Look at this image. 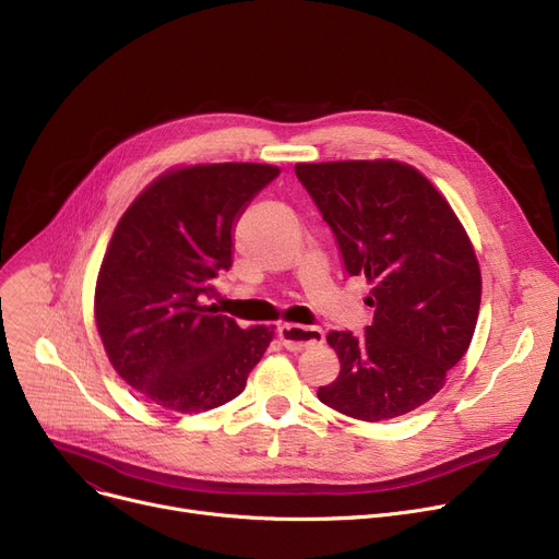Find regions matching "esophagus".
Instances as JSON below:
<instances>
[{"label":"esophagus","instance_id":"1","mask_svg":"<svg viewBox=\"0 0 559 559\" xmlns=\"http://www.w3.org/2000/svg\"><path fill=\"white\" fill-rule=\"evenodd\" d=\"M283 346L287 350H304L324 342V331L317 326H299V324H281L276 329Z\"/></svg>","mask_w":559,"mask_h":559}]
</instances>
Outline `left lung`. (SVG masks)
Segmentation results:
<instances>
[{
  "label": "left lung",
  "mask_w": 559,
  "mask_h": 559,
  "mask_svg": "<svg viewBox=\"0 0 559 559\" xmlns=\"http://www.w3.org/2000/svg\"><path fill=\"white\" fill-rule=\"evenodd\" d=\"M297 179L331 226L348 276L371 285V326L331 331L340 376L321 403L360 421L413 413L444 388L472 344L480 267L449 201L396 160L299 163Z\"/></svg>",
  "instance_id": "1"
}]
</instances>
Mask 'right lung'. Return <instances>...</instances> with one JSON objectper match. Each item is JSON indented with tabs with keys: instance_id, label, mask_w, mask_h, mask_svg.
Listing matches in <instances>:
<instances>
[{
	"instance_id": "right-lung-1",
	"label": "right lung",
	"mask_w": 559,
	"mask_h": 559,
	"mask_svg": "<svg viewBox=\"0 0 559 559\" xmlns=\"http://www.w3.org/2000/svg\"><path fill=\"white\" fill-rule=\"evenodd\" d=\"M274 165L217 163L163 174L117 224L104 255L95 319L115 371L174 413L238 396L274 329L249 331L205 306L233 264V230Z\"/></svg>"
}]
</instances>
